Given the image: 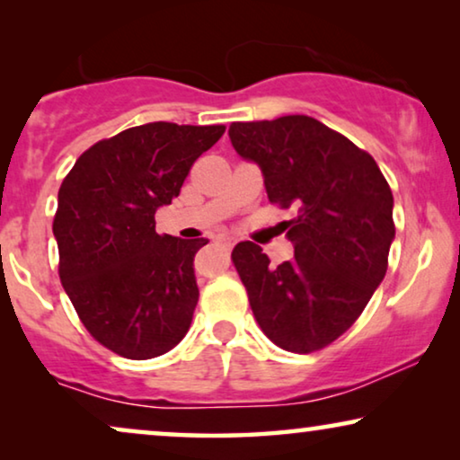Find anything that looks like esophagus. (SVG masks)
I'll use <instances>...</instances> for the list:
<instances>
[{
    "instance_id": "obj_1",
    "label": "esophagus",
    "mask_w": 460,
    "mask_h": 460,
    "mask_svg": "<svg viewBox=\"0 0 460 460\" xmlns=\"http://www.w3.org/2000/svg\"><path fill=\"white\" fill-rule=\"evenodd\" d=\"M217 244H219V247H224L226 251H230L232 247H234V238H230V236H219V238H217Z\"/></svg>"
}]
</instances>
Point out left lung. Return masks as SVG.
I'll list each match as a JSON object with an SVG mask.
<instances>
[{
	"instance_id": "8db88e82",
	"label": "left lung",
	"mask_w": 460,
	"mask_h": 460,
	"mask_svg": "<svg viewBox=\"0 0 460 460\" xmlns=\"http://www.w3.org/2000/svg\"><path fill=\"white\" fill-rule=\"evenodd\" d=\"M232 146L261 167L291 261L272 268L260 244L232 251L251 310L270 341L295 354L331 345L356 323L387 272L394 197L373 156L307 115L230 125Z\"/></svg>"
}]
</instances>
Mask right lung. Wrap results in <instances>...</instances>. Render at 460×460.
Returning <instances> with one entry per match:
<instances>
[{
    "label": "right lung",
    "instance_id": "right-lung-1",
    "mask_svg": "<svg viewBox=\"0 0 460 460\" xmlns=\"http://www.w3.org/2000/svg\"><path fill=\"white\" fill-rule=\"evenodd\" d=\"M224 125L155 121L100 140L58 190V274L87 332L106 349L148 360L190 329L199 287L194 255L205 238L156 234L155 211L172 205L190 167Z\"/></svg>",
    "mask_w": 460,
    "mask_h": 460
}]
</instances>
